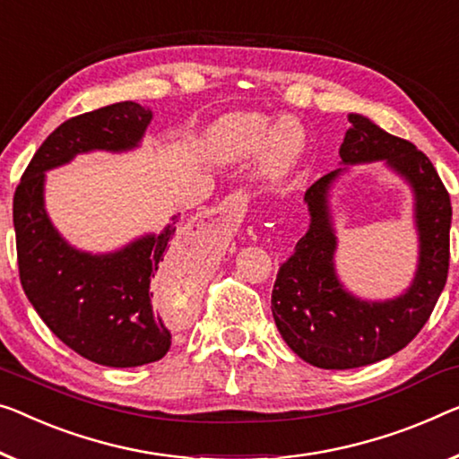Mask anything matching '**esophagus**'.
<instances>
[{"mask_svg": "<svg viewBox=\"0 0 459 459\" xmlns=\"http://www.w3.org/2000/svg\"><path fill=\"white\" fill-rule=\"evenodd\" d=\"M206 216L208 218H216V221H221L224 227H235V224H232V221H235V212L230 210V206H216V208H210V210H206Z\"/></svg>", "mask_w": 459, "mask_h": 459, "instance_id": "esophagus-1", "label": "esophagus"}]
</instances>
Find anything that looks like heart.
I'll return each mask as SVG.
<instances>
[{
    "label": "heart",
    "mask_w": 459,
    "mask_h": 459,
    "mask_svg": "<svg viewBox=\"0 0 459 459\" xmlns=\"http://www.w3.org/2000/svg\"><path fill=\"white\" fill-rule=\"evenodd\" d=\"M262 113L237 111L214 119L204 129L202 154L214 164H237L262 152V170L270 179L290 175L305 150V135L292 121L273 126Z\"/></svg>",
    "instance_id": "obj_1"
}]
</instances>
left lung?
<instances>
[{
    "instance_id": "obj_1",
    "label": "left lung",
    "mask_w": 459,
    "mask_h": 459,
    "mask_svg": "<svg viewBox=\"0 0 459 459\" xmlns=\"http://www.w3.org/2000/svg\"><path fill=\"white\" fill-rule=\"evenodd\" d=\"M340 146L342 169L307 189L309 229L295 253L280 265L272 290V316L290 351L319 368H354L392 357L422 330L433 313L449 270L451 202L446 186L414 143L387 134L365 115H348ZM383 160L415 195L420 262L413 282L387 301L354 298L335 273L337 238L329 195L346 166Z\"/></svg>"
}]
</instances>
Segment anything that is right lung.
Wrapping results in <instances>:
<instances>
[{
	"label": "right lung",
	"instance_id": "1",
	"mask_svg": "<svg viewBox=\"0 0 459 459\" xmlns=\"http://www.w3.org/2000/svg\"><path fill=\"white\" fill-rule=\"evenodd\" d=\"M152 111L134 100L115 102L67 119L47 138L13 194L20 282L34 311L65 346L105 367H140L160 360L170 332L152 311L150 286L189 290L187 249L177 243L179 216L160 232H146L121 249L91 253L74 247L53 227L45 208L47 170L94 150L138 148Z\"/></svg>",
	"mask_w": 459,
	"mask_h": 459
}]
</instances>
